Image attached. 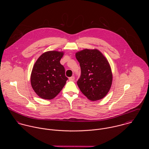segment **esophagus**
<instances>
[{
    "label": "esophagus",
    "mask_w": 149,
    "mask_h": 149,
    "mask_svg": "<svg viewBox=\"0 0 149 149\" xmlns=\"http://www.w3.org/2000/svg\"><path fill=\"white\" fill-rule=\"evenodd\" d=\"M69 80L70 81H74V76H72V77H70L69 78Z\"/></svg>",
    "instance_id": "1"
}]
</instances>
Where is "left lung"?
I'll list each match as a JSON object with an SVG mask.
<instances>
[{
  "label": "left lung",
  "mask_w": 149,
  "mask_h": 149,
  "mask_svg": "<svg viewBox=\"0 0 149 149\" xmlns=\"http://www.w3.org/2000/svg\"><path fill=\"white\" fill-rule=\"evenodd\" d=\"M81 75L77 81L81 92L92 101L103 99L112 85V74L106 57L97 49H85L76 53Z\"/></svg>",
  "instance_id": "1"
}]
</instances>
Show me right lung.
<instances>
[{"mask_svg": "<svg viewBox=\"0 0 149 149\" xmlns=\"http://www.w3.org/2000/svg\"><path fill=\"white\" fill-rule=\"evenodd\" d=\"M63 52L49 51L43 53L34 64L31 84L34 92L43 99H52L63 89L68 77L60 60Z\"/></svg>", "mask_w": 149, "mask_h": 149, "instance_id": "add662e5", "label": "right lung"}]
</instances>
